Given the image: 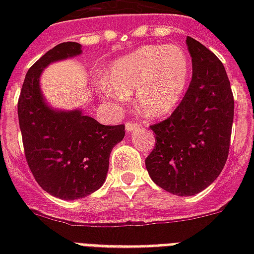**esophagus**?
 Instances as JSON below:
<instances>
[{
    "label": "esophagus",
    "instance_id": "obj_1",
    "mask_svg": "<svg viewBox=\"0 0 254 254\" xmlns=\"http://www.w3.org/2000/svg\"><path fill=\"white\" fill-rule=\"evenodd\" d=\"M140 127V124L138 122H132V121H127L125 124V129H127V132H132L134 129H138Z\"/></svg>",
    "mask_w": 254,
    "mask_h": 254
}]
</instances>
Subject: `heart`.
<instances>
[{"mask_svg": "<svg viewBox=\"0 0 254 254\" xmlns=\"http://www.w3.org/2000/svg\"><path fill=\"white\" fill-rule=\"evenodd\" d=\"M190 63L187 53L174 45L138 49L113 64L106 77V95L124 100L137 91L136 105L144 116L162 117L180 105L187 91Z\"/></svg>", "mask_w": 254, "mask_h": 254, "instance_id": "1", "label": "heart"}]
</instances>
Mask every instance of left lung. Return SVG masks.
Wrapping results in <instances>:
<instances>
[{
	"instance_id": "left-lung-1",
	"label": "left lung",
	"mask_w": 254,
	"mask_h": 254,
	"mask_svg": "<svg viewBox=\"0 0 254 254\" xmlns=\"http://www.w3.org/2000/svg\"><path fill=\"white\" fill-rule=\"evenodd\" d=\"M191 80L177 109L151 125L155 147L145 159L152 181L177 196L209 187L229 156L234 96L223 64L190 36Z\"/></svg>"
}]
</instances>
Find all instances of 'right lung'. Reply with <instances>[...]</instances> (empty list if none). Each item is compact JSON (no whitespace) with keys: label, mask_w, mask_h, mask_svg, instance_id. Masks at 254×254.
I'll list each match as a JSON object with an SVG mask.
<instances>
[{"label":"right lung","mask_w":254,"mask_h":254,"mask_svg":"<svg viewBox=\"0 0 254 254\" xmlns=\"http://www.w3.org/2000/svg\"><path fill=\"white\" fill-rule=\"evenodd\" d=\"M81 53V45L64 42L41 57L25 74L17 114L24 155L35 181L53 196L74 200L98 190L107 176L113 147L125 127L102 125L81 111H54L39 91V76L53 61Z\"/></svg>","instance_id":"obj_1"}]
</instances>
